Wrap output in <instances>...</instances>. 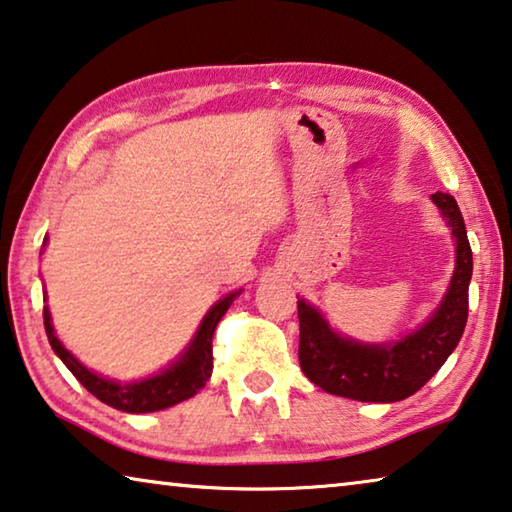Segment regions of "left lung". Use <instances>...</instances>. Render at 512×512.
Listing matches in <instances>:
<instances>
[{"mask_svg":"<svg viewBox=\"0 0 512 512\" xmlns=\"http://www.w3.org/2000/svg\"><path fill=\"white\" fill-rule=\"evenodd\" d=\"M456 237V271L433 319L392 346H364L335 335L321 314L298 300L300 369L323 392L355 401H403L431 380L458 346L467 326L472 248L458 202L449 193H433Z\"/></svg>","mask_w":512,"mask_h":512,"instance_id":"left-lung-1","label":"left lung"}]
</instances>
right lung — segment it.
Wrapping results in <instances>:
<instances>
[{
	"label": "right lung",
	"instance_id": "add662e5",
	"mask_svg": "<svg viewBox=\"0 0 512 512\" xmlns=\"http://www.w3.org/2000/svg\"><path fill=\"white\" fill-rule=\"evenodd\" d=\"M237 294H230L227 298L218 300L212 310H209L205 321H202L196 339H193V344L189 346V351H186L182 358L173 364V367L166 369L164 373H159V376H152L148 380H141V383H132V385H118V383H111L107 378L95 376L93 371H88L84 364H79L75 358H72L54 335L50 310H47V307L43 310L45 332L54 348V353L59 355L63 364L72 371V376H75L79 383L95 396V399H100L102 403H107L111 408L123 410V412H154V410H164V408H170V405L191 399L193 394H198V389L205 387L214 369V353H212L214 330L218 326V321L223 319V314L227 312V307L232 305V300L237 298Z\"/></svg>",
	"mask_w": 512,
	"mask_h": 512
}]
</instances>
